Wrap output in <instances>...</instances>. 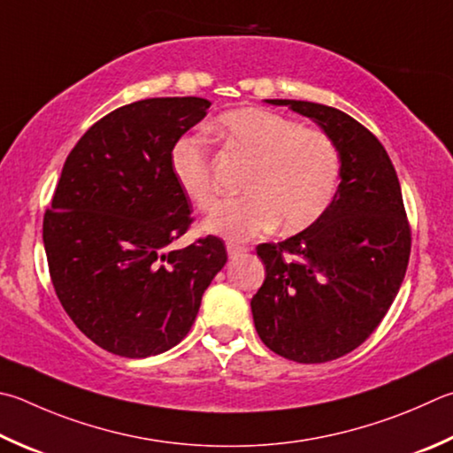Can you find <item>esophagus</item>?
I'll use <instances>...</instances> for the list:
<instances>
[{
  "instance_id": "esophagus-1",
  "label": "esophagus",
  "mask_w": 453,
  "mask_h": 453,
  "mask_svg": "<svg viewBox=\"0 0 453 453\" xmlns=\"http://www.w3.org/2000/svg\"><path fill=\"white\" fill-rule=\"evenodd\" d=\"M226 250H227L229 257H237V255H242V253L248 251V248H243V245H240V243H232V242H227Z\"/></svg>"
}]
</instances>
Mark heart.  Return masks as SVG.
Wrapping results in <instances>:
<instances>
[{
	"mask_svg": "<svg viewBox=\"0 0 453 453\" xmlns=\"http://www.w3.org/2000/svg\"><path fill=\"white\" fill-rule=\"evenodd\" d=\"M213 133L229 152L250 160L240 198L221 202L203 221L205 232L250 240L277 227L301 232L323 216L341 174L334 142L315 128L265 109H237L213 120ZM170 166L180 190L200 210L216 202L208 146L184 136L172 148Z\"/></svg>",
	"mask_w": 453,
	"mask_h": 453,
	"instance_id": "heart-1",
	"label": "heart"
}]
</instances>
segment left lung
Listing matches in <instances>:
<instances>
[{"label": "left lung", "instance_id": "8db88e82", "mask_svg": "<svg viewBox=\"0 0 453 453\" xmlns=\"http://www.w3.org/2000/svg\"><path fill=\"white\" fill-rule=\"evenodd\" d=\"M315 120L334 142L341 184L315 224L257 245L265 281L251 299L255 331L275 355L328 363L360 347L404 281L410 226L400 182L380 141L333 106L267 98Z\"/></svg>", "mask_w": 453, "mask_h": 453}]
</instances>
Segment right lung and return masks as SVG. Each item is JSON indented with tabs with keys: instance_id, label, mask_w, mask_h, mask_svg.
I'll list each match as a JSON object with an SVG mask.
<instances>
[{
	"instance_id": "1",
	"label": "right lung",
	"mask_w": 453,
	"mask_h": 453,
	"mask_svg": "<svg viewBox=\"0 0 453 453\" xmlns=\"http://www.w3.org/2000/svg\"><path fill=\"white\" fill-rule=\"evenodd\" d=\"M210 104L200 96L125 104L65 160L43 218L49 273L79 331L112 355L146 358L176 347L227 261L213 235L166 251L192 224L172 148Z\"/></svg>"
}]
</instances>
